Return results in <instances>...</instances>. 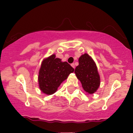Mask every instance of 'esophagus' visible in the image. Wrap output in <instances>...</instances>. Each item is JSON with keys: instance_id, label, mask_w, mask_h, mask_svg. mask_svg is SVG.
<instances>
[{"instance_id": "1", "label": "esophagus", "mask_w": 133, "mask_h": 133, "mask_svg": "<svg viewBox=\"0 0 133 133\" xmlns=\"http://www.w3.org/2000/svg\"><path fill=\"white\" fill-rule=\"evenodd\" d=\"M71 66H72V67L73 68V69H75V64H74V63H72V64H71Z\"/></svg>"}]
</instances>
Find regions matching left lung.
I'll use <instances>...</instances> for the list:
<instances>
[{
	"instance_id": "8db88e82",
	"label": "left lung",
	"mask_w": 133,
	"mask_h": 133,
	"mask_svg": "<svg viewBox=\"0 0 133 133\" xmlns=\"http://www.w3.org/2000/svg\"><path fill=\"white\" fill-rule=\"evenodd\" d=\"M75 73L86 92L93 94L97 91L101 84L100 75L96 63L87 53L80 56Z\"/></svg>"
}]
</instances>
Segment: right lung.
<instances>
[{"mask_svg":"<svg viewBox=\"0 0 133 133\" xmlns=\"http://www.w3.org/2000/svg\"><path fill=\"white\" fill-rule=\"evenodd\" d=\"M75 69L61 58H56L55 54L44 58L38 72V86L41 92L46 95H52L58 87L68 78Z\"/></svg>","mask_w":133,"mask_h":133,"instance_id":"obj_1","label":"right lung"}]
</instances>
